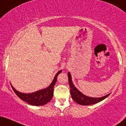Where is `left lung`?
Returning <instances> with one entry per match:
<instances>
[{"mask_svg":"<svg viewBox=\"0 0 126 126\" xmlns=\"http://www.w3.org/2000/svg\"><path fill=\"white\" fill-rule=\"evenodd\" d=\"M68 80L69 84L70 86V93L71 94L72 98L76 103L78 104L81 105H90L95 104V103H98V102L102 101L103 99L107 97L109 95H106V96L101 97H88L82 93L80 92L75 87L74 84H73L72 81V77L70 75V74L68 72Z\"/></svg>","mask_w":126,"mask_h":126,"instance_id":"8db88e82","label":"left lung"}]
</instances>
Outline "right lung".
Returning a JSON list of instances; mask_svg holds the SVG:
<instances>
[{
	"mask_svg": "<svg viewBox=\"0 0 126 126\" xmlns=\"http://www.w3.org/2000/svg\"><path fill=\"white\" fill-rule=\"evenodd\" d=\"M61 72H62V70L57 73L53 81H52L51 83L47 88L40 90L34 93H23L18 92L13 87L12 85L11 87L16 96L21 100H23V101L27 102L31 105H44L52 99V97H53L54 87L55 84L56 83L57 76Z\"/></svg>",
	"mask_w": 126,
	"mask_h": 126,
	"instance_id": "1",
	"label": "right lung"
}]
</instances>
